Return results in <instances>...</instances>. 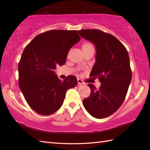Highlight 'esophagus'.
Returning <instances> with one entry per match:
<instances>
[{"label": "esophagus", "mask_w": 150, "mask_h": 150, "mask_svg": "<svg viewBox=\"0 0 150 150\" xmlns=\"http://www.w3.org/2000/svg\"><path fill=\"white\" fill-rule=\"evenodd\" d=\"M77 82H78V84H79V85H82V84H84V83L83 82V81H82L81 79H77Z\"/></svg>", "instance_id": "34e87169"}]
</instances>
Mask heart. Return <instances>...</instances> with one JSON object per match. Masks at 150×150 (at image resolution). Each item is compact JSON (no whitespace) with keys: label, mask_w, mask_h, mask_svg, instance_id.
I'll use <instances>...</instances> for the list:
<instances>
[{"label":"heart","mask_w":150,"mask_h":150,"mask_svg":"<svg viewBox=\"0 0 150 150\" xmlns=\"http://www.w3.org/2000/svg\"><path fill=\"white\" fill-rule=\"evenodd\" d=\"M91 44L89 42H84L82 44V50L83 49H86V48H89V47H92Z\"/></svg>","instance_id":"obj_1"}]
</instances>
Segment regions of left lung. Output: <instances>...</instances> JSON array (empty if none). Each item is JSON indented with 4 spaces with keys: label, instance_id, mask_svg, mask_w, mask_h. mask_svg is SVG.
Listing matches in <instances>:
<instances>
[{
    "label": "left lung",
    "instance_id": "1",
    "mask_svg": "<svg viewBox=\"0 0 150 150\" xmlns=\"http://www.w3.org/2000/svg\"><path fill=\"white\" fill-rule=\"evenodd\" d=\"M78 33L95 46V63L90 76L99 79L101 83L98 89L88 84L91 94L83 100V105L91 116L106 118L120 107L131 83L128 51L117 38L100 30H82Z\"/></svg>",
    "mask_w": 150,
    "mask_h": 150
}]
</instances>
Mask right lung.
Masks as SVG:
<instances>
[{"label":"right lung","mask_w":150,"mask_h":150,"mask_svg":"<svg viewBox=\"0 0 150 150\" xmlns=\"http://www.w3.org/2000/svg\"><path fill=\"white\" fill-rule=\"evenodd\" d=\"M81 38L77 31L51 30L38 35L25 47L19 62L18 85L28 105L35 112L49 115L59 110L66 93L74 88V76L60 80L55 73Z\"/></svg>","instance_id":"obj_1"}]
</instances>
